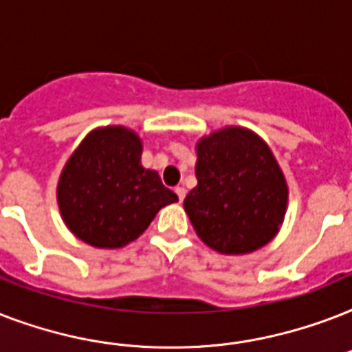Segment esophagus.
I'll list each match as a JSON object with an SVG mask.
<instances>
[{
	"instance_id": "34e87169",
	"label": "esophagus",
	"mask_w": 352,
	"mask_h": 352,
	"mask_svg": "<svg viewBox=\"0 0 352 352\" xmlns=\"http://www.w3.org/2000/svg\"><path fill=\"white\" fill-rule=\"evenodd\" d=\"M175 193H177V197H179V201L182 203V201H184V197H186V190H184L182 186H177Z\"/></svg>"
}]
</instances>
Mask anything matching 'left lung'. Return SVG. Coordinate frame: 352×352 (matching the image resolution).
<instances>
[{"label": "left lung", "instance_id": "left-lung-1", "mask_svg": "<svg viewBox=\"0 0 352 352\" xmlns=\"http://www.w3.org/2000/svg\"><path fill=\"white\" fill-rule=\"evenodd\" d=\"M197 186L184 210L199 239L225 256L259 250L278 235L289 184L272 149L248 127L226 126L195 144Z\"/></svg>", "mask_w": 352, "mask_h": 352}]
</instances>
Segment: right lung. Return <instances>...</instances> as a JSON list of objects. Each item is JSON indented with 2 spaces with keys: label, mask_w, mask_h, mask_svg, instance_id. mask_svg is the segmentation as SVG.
<instances>
[{
  "label": "right lung",
  "mask_w": 352,
  "mask_h": 352,
  "mask_svg": "<svg viewBox=\"0 0 352 352\" xmlns=\"http://www.w3.org/2000/svg\"><path fill=\"white\" fill-rule=\"evenodd\" d=\"M140 159L142 138L129 127L85 135L56 186L60 215L74 237L95 248H122L146 232L160 208L179 201Z\"/></svg>",
  "instance_id": "obj_1"
}]
</instances>
